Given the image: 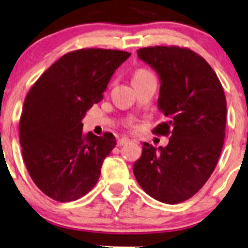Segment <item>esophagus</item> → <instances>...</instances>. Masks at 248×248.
Listing matches in <instances>:
<instances>
[{"mask_svg":"<svg viewBox=\"0 0 248 248\" xmlns=\"http://www.w3.org/2000/svg\"><path fill=\"white\" fill-rule=\"evenodd\" d=\"M128 142H130V140H128L127 138H122V139H120V140L117 141V144L118 145H125V144H127Z\"/></svg>","mask_w":248,"mask_h":248,"instance_id":"1","label":"esophagus"}]
</instances>
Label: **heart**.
Returning <instances> with one entry per match:
<instances>
[{
	"mask_svg": "<svg viewBox=\"0 0 248 248\" xmlns=\"http://www.w3.org/2000/svg\"><path fill=\"white\" fill-rule=\"evenodd\" d=\"M148 76H151L150 73L148 72V71L145 70H139L135 72L134 74V79H137V78H143V77H148Z\"/></svg>",
	"mask_w": 248,
	"mask_h": 248,
	"instance_id": "1",
	"label": "heart"
}]
</instances>
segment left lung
Returning a JSON list of instances; mask_svg holds the SVG:
<instances>
[{
    "label": "left lung",
    "instance_id": "left-lung-1",
    "mask_svg": "<svg viewBox=\"0 0 248 248\" xmlns=\"http://www.w3.org/2000/svg\"><path fill=\"white\" fill-rule=\"evenodd\" d=\"M138 56L160 81L158 109L167 121L154 132L170 138L166 147L143 142L133 174L151 198L177 204L198 193L215 170L225 140V93L212 67L191 49L147 47Z\"/></svg>",
    "mask_w": 248,
    "mask_h": 248
}]
</instances>
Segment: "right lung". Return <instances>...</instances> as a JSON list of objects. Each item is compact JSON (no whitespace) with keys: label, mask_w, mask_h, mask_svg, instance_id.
I'll list each match as a JSON object with an SVG mask.
<instances>
[{"label":"right lung","mask_w":248,"mask_h":248,"mask_svg":"<svg viewBox=\"0 0 248 248\" xmlns=\"http://www.w3.org/2000/svg\"><path fill=\"white\" fill-rule=\"evenodd\" d=\"M130 56L122 50H74L49 66L29 90L20 118V144L30 177L50 199L76 201L97 184L116 139L111 133L84 134L82 120Z\"/></svg>","instance_id":"obj_1"}]
</instances>
